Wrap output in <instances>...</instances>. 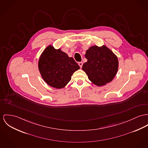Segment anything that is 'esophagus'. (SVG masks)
<instances>
[{
    "instance_id": "34e87169",
    "label": "esophagus",
    "mask_w": 148,
    "mask_h": 148,
    "mask_svg": "<svg viewBox=\"0 0 148 148\" xmlns=\"http://www.w3.org/2000/svg\"><path fill=\"white\" fill-rule=\"evenodd\" d=\"M78 65H79L80 68H82V66H83V62H79L78 63Z\"/></svg>"
}]
</instances>
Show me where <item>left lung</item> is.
<instances>
[{
	"instance_id": "left-lung-1",
	"label": "left lung",
	"mask_w": 148,
	"mask_h": 148,
	"mask_svg": "<svg viewBox=\"0 0 148 148\" xmlns=\"http://www.w3.org/2000/svg\"><path fill=\"white\" fill-rule=\"evenodd\" d=\"M87 61L82 69L94 84L102 86L114 79L118 69L116 56L107 47L92 46L86 51Z\"/></svg>"
}]
</instances>
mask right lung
I'll list each match as a JSON object with an SVG mask.
<instances>
[{"mask_svg": "<svg viewBox=\"0 0 148 148\" xmlns=\"http://www.w3.org/2000/svg\"><path fill=\"white\" fill-rule=\"evenodd\" d=\"M38 68L47 84L55 88H62L71 80L73 74L79 66L73 57L48 46L42 52L38 62Z\"/></svg>", "mask_w": 148, "mask_h": 148, "instance_id": "add662e5", "label": "right lung"}]
</instances>
